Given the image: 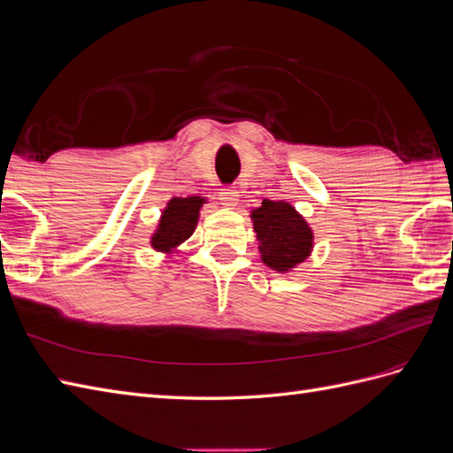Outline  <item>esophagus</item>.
<instances>
[{
	"mask_svg": "<svg viewBox=\"0 0 453 453\" xmlns=\"http://www.w3.org/2000/svg\"><path fill=\"white\" fill-rule=\"evenodd\" d=\"M238 198H240V195L234 187H225V188H221V193H219V200H221L223 208H226V210L236 208Z\"/></svg>",
	"mask_w": 453,
	"mask_h": 453,
	"instance_id": "obj_1",
	"label": "esophagus"
}]
</instances>
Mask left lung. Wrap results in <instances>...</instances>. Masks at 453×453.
<instances>
[{"label": "left lung", "mask_w": 453, "mask_h": 453, "mask_svg": "<svg viewBox=\"0 0 453 453\" xmlns=\"http://www.w3.org/2000/svg\"><path fill=\"white\" fill-rule=\"evenodd\" d=\"M251 219L260 260L268 268L285 273L310 257L313 232L289 202L263 200V205L251 211Z\"/></svg>", "instance_id": "1"}]
</instances>
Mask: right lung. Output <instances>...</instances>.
Returning <instances> with one entry per match:
<instances>
[{"label": "right lung", "mask_w": 453, "mask_h": 453, "mask_svg": "<svg viewBox=\"0 0 453 453\" xmlns=\"http://www.w3.org/2000/svg\"><path fill=\"white\" fill-rule=\"evenodd\" d=\"M205 203L203 196L172 198L162 211L155 234L150 236L153 250L162 253H172L180 245L193 236L198 223L200 208Z\"/></svg>", "instance_id": "add662e5"}]
</instances>
